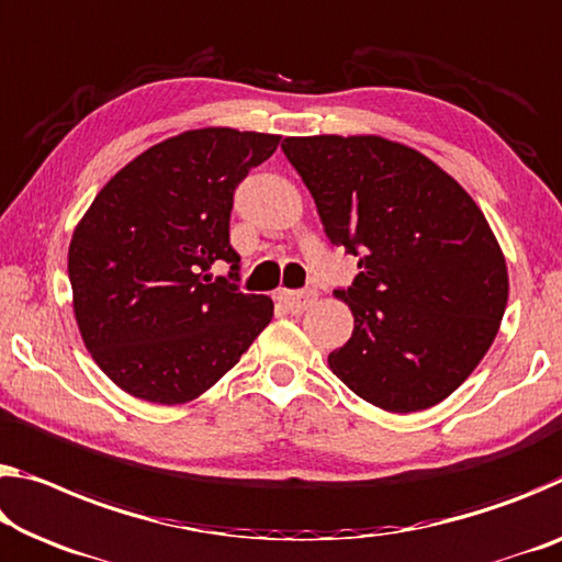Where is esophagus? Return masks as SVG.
<instances>
[{"label": "esophagus", "mask_w": 562, "mask_h": 562, "mask_svg": "<svg viewBox=\"0 0 562 562\" xmlns=\"http://www.w3.org/2000/svg\"><path fill=\"white\" fill-rule=\"evenodd\" d=\"M278 300L284 305V310H290L292 315H300L305 313V310L313 305V302L317 300V295L313 290H305V292H290V290H282Z\"/></svg>", "instance_id": "1"}]
</instances>
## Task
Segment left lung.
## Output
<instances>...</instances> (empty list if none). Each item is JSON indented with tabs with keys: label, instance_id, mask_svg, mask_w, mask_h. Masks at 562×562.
<instances>
[{
	"label": "left lung",
	"instance_id": "left-lung-1",
	"mask_svg": "<svg viewBox=\"0 0 562 562\" xmlns=\"http://www.w3.org/2000/svg\"><path fill=\"white\" fill-rule=\"evenodd\" d=\"M282 153L329 243L358 257L335 297L352 337L329 370L387 413L442 403L493 345L507 305L505 255L475 200L413 147L378 135L288 137Z\"/></svg>",
	"mask_w": 562,
	"mask_h": 562
}]
</instances>
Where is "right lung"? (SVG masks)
Masks as SVG:
<instances>
[{
  "label": "right lung",
  "mask_w": 562,
  "mask_h": 562,
  "mask_svg": "<svg viewBox=\"0 0 562 562\" xmlns=\"http://www.w3.org/2000/svg\"><path fill=\"white\" fill-rule=\"evenodd\" d=\"M280 135L190 130L124 165L69 243L75 317L89 355L124 393L157 405L200 397L272 319V300L204 274L239 255L233 194Z\"/></svg>",
  "instance_id": "obj_1"
}]
</instances>
